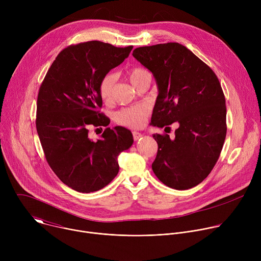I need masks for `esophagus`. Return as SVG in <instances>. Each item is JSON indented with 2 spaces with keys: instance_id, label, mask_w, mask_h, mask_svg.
<instances>
[{
  "instance_id": "esophagus-1",
  "label": "esophagus",
  "mask_w": 261,
  "mask_h": 261,
  "mask_svg": "<svg viewBox=\"0 0 261 261\" xmlns=\"http://www.w3.org/2000/svg\"><path fill=\"white\" fill-rule=\"evenodd\" d=\"M132 134H133V139H134V140H138V139L142 136V134L139 133V132H137V131H133Z\"/></svg>"
}]
</instances>
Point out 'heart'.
Returning <instances> with one entry per match:
<instances>
[{
	"label": "heart",
	"mask_w": 261,
	"mask_h": 261,
	"mask_svg": "<svg viewBox=\"0 0 261 261\" xmlns=\"http://www.w3.org/2000/svg\"><path fill=\"white\" fill-rule=\"evenodd\" d=\"M127 74L130 83L135 88H137L144 79L151 76L150 72L141 67L131 68ZM116 80V74L107 73L99 83V95L105 104H111L114 102V89ZM148 115H150V108H148V106L140 104L119 110L115 116V120L122 126L129 128H140L144 125Z\"/></svg>",
	"instance_id": "heart-1"
}]
</instances>
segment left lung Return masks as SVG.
<instances>
[{"instance_id": "left-lung-1", "label": "left lung", "mask_w": 261, "mask_h": 261, "mask_svg": "<svg viewBox=\"0 0 261 261\" xmlns=\"http://www.w3.org/2000/svg\"><path fill=\"white\" fill-rule=\"evenodd\" d=\"M132 55L154 74L158 85L151 125L179 124L174 139L165 133L153 135L158 143L153 171L167 187L193 188L214 168L226 137L220 82L204 62L176 42L137 47Z\"/></svg>"}]
</instances>
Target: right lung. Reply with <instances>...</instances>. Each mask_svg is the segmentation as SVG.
I'll return each mask as SVG.
<instances>
[{"mask_svg": "<svg viewBox=\"0 0 261 261\" xmlns=\"http://www.w3.org/2000/svg\"><path fill=\"white\" fill-rule=\"evenodd\" d=\"M133 46L88 41L64 48L39 88L36 128L46 161L71 189L90 193L104 188L119 172L118 157L133 143L130 130L100 113L99 83L127 59ZM106 126L97 142L90 127Z\"/></svg>", "mask_w": 261, "mask_h": 261, "instance_id": "obj_1", "label": "right lung"}]
</instances>
